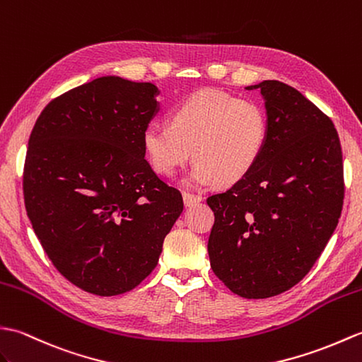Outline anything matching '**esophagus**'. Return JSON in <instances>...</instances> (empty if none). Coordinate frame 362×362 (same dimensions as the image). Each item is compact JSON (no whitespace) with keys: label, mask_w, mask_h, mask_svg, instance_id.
I'll use <instances>...</instances> for the list:
<instances>
[{"label":"esophagus","mask_w":362,"mask_h":362,"mask_svg":"<svg viewBox=\"0 0 362 362\" xmlns=\"http://www.w3.org/2000/svg\"><path fill=\"white\" fill-rule=\"evenodd\" d=\"M182 199H184V204H186V206H195V204L202 202V197L195 195V194H190V192H184Z\"/></svg>","instance_id":"obj_1"}]
</instances>
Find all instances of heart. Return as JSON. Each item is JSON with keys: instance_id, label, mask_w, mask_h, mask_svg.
Instances as JSON below:
<instances>
[{"instance_id": "obj_1", "label": "heart", "mask_w": 362, "mask_h": 362, "mask_svg": "<svg viewBox=\"0 0 362 362\" xmlns=\"http://www.w3.org/2000/svg\"><path fill=\"white\" fill-rule=\"evenodd\" d=\"M268 115L259 102L204 90L178 103L170 127L150 124L142 133L148 163L160 175H172L195 151L187 176L194 186H229L255 165L267 146Z\"/></svg>"}]
</instances>
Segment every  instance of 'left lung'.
<instances>
[{"instance_id":"1","label":"left lung","mask_w":362,"mask_h":362,"mask_svg":"<svg viewBox=\"0 0 362 362\" xmlns=\"http://www.w3.org/2000/svg\"><path fill=\"white\" fill-rule=\"evenodd\" d=\"M269 132L255 165L207 197L214 274L245 299L285 293L308 274L338 226L344 165L332 119L293 86L264 80Z\"/></svg>"}]
</instances>
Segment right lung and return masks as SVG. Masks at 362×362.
Returning a JSON list of instances; mask_svg holds the SVG:
<instances>
[{"mask_svg":"<svg viewBox=\"0 0 362 362\" xmlns=\"http://www.w3.org/2000/svg\"><path fill=\"white\" fill-rule=\"evenodd\" d=\"M156 94L153 83L100 77L51 100L32 128L24 206L54 267L86 293L138 286L182 212L142 144Z\"/></svg>","mask_w":362,"mask_h":362,"instance_id":"obj_1","label":"right lung"}]
</instances>
